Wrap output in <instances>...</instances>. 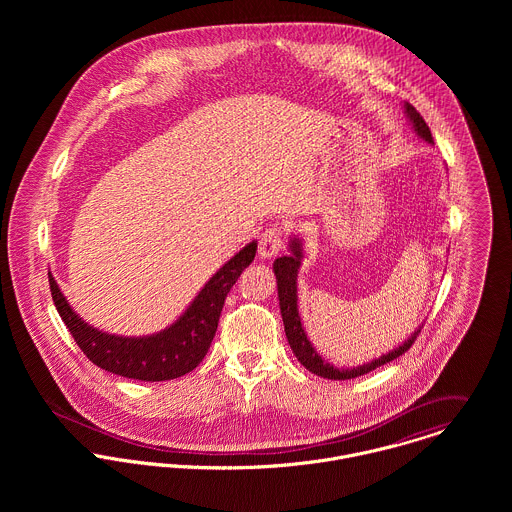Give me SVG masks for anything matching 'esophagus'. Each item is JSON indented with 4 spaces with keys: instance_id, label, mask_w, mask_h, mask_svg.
Wrapping results in <instances>:
<instances>
[{
    "instance_id": "obj_1",
    "label": "esophagus",
    "mask_w": 512,
    "mask_h": 512,
    "mask_svg": "<svg viewBox=\"0 0 512 512\" xmlns=\"http://www.w3.org/2000/svg\"><path fill=\"white\" fill-rule=\"evenodd\" d=\"M284 238H286V234H284V228H282V226L272 224L270 228H266V230L262 232L260 246H258L260 258L266 260V258L278 256V252H280L282 246H284Z\"/></svg>"
}]
</instances>
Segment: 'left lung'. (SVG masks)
<instances>
[{"mask_svg": "<svg viewBox=\"0 0 512 512\" xmlns=\"http://www.w3.org/2000/svg\"><path fill=\"white\" fill-rule=\"evenodd\" d=\"M406 114L414 126V130L418 132L420 138H424L426 142H434L432 140V132L428 128V124L424 122V118L420 116V112L412 106V104H406ZM292 248V254H286L282 258H278L274 262V274H276V280H278V297H280V311H282V319H284V327H286V337H288V343L292 347L293 355L297 357V361L301 365L305 366L309 372L317 374V376H323V378H331V380H347V378H355V376H361L366 374L378 366L386 365L394 359H398L400 355H404L412 345L414 341L418 339L422 327L418 331H414V335L404 341L400 347H396L392 353L388 355H382L380 359H374L372 363L368 365L357 366V368H335L329 363H325L317 351L311 347L303 327H301V319H299V311H297V268L301 264V244L299 240L295 238L290 244Z\"/></svg>", "mask_w": 512, "mask_h": 512, "instance_id": "obj_1", "label": "left lung"}]
</instances>
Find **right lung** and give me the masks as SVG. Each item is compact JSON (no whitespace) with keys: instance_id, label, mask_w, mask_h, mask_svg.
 <instances>
[{"instance_id":"1","label":"right lung","mask_w":512,"mask_h":512,"mask_svg":"<svg viewBox=\"0 0 512 512\" xmlns=\"http://www.w3.org/2000/svg\"><path fill=\"white\" fill-rule=\"evenodd\" d=\"M256 242L244 246L205 284L187 311L167 329L149 337H118L86 325L67 303L55 278L49 288L55 307L80 351L94 365L134 380H171L199 365L219 327L220 311L230 288L256 256Z\"/></svg>"}]
</instances>
